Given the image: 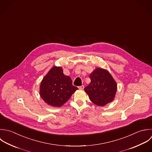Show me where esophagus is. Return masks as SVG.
<instances>
[{
	"mask_svg": "<svg viewBox=\"0 0 152 152\" xmlns=\"http://www.w3.org/2000/svg\"><path fill=\"white\" fill-rule=\"evenodd\" d=\"M78 88H79V89H84V86H83V85H82V86H79Z\"/></svg>",
	"mask_w": 152,
	"mask_h": 152,
	"instance_id": "1",
	"label": "esophagus"
}]
</instances>
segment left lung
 Wrapping results in <instances>:
<instances>
[{
  "instance_id": "8db88e82",
  "label": "left lung",
  "mask_w": 152,
  "mask_h": 152,
  "mask_svg": "<svg viewBox=\"0 0 152 152\" xmlns=\"http://www.w3.org/2000/svg\"><path fill=\"white\" fill-rule=\"evenodd\" d=\"M89 77L91 83L84 90L94 104L102 107L114 99L117 85L108 70L96 68L91 73Z\"/></svg>"
}]
</instances>
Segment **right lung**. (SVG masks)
Listing matches in <instances>:
<instances>
[{
  "instance_id": "obj_1",
  "label": "right lung",
  "mask_w": 152,
  "mask_h": 152,
  "mask_svg": "<svg viewBox=\"0 0 152 152\" xmlns=\"http://www.w3.org/2000/svg\"><path fill=\"white\" fill-rule=\"evenodd\" d=\"M78 88L72 85L70 76L63 73L61 67H53L42 80L39 87L41 98L47 104L60 107Z\"/></svg>"
}]
</instances>
